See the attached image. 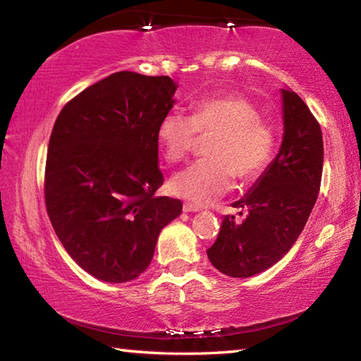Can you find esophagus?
<instances>
[{"label":"esophagus","mask_w":361,"mask_h":361,"mask_svg":"<svg viewBox=\"0 0 361 361\" xmlns=\"http://www.w3.org/2000/svg\"><path fill=\"white\" fill-rule=\"evenodd\" d=\"M183 212H185V213L199 212V207L197 205H192V204H185V205H183Z\"/></svg>","instance_id":"obj_1"}]
</instances>
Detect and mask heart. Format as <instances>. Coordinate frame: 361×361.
Returning a JSON list of instances; mask_svg holds the SVG:
<instances>
[{"label":"heart","mask_w":361,"mask_h":361,"mask_svg":"<svg viewBox=\"0 0 361 361\" xmlns=\"http://www.w3.org/2000/svg\"><path fill=\"white\" fill-rule=\"evenodd\" d=\"M199 133H216L207 156L176 173L173 194L195 205L210 204L234 186L258 180L276 149V130L261 119L255 103L239 94L207 97L194 103L192 116L170 109L157 126V142L169 162L192 151Z\"/></svg>","instance_id":"b5f03b06"}]
</instances>
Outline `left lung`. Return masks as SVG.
Instances as JSON below:
<instances>
[{
  "label": "left lung",
  "mask_w": 361,
  "mask_h": 361,
  "mask_svg": "<svg viewBox=\"0 0 361 361\" xmlns=\"http://www.w3.org/2000/svg\"><path fill=\"white\" fill-rule=\"evenodd\" d=\"M283 138L277 156L250 191L232 204L247 210L242 223L223 218L207 250L224 276L247 279L272 267L295 245L320 191L323 138L320 124L301 97L282 89ZM242 215V212H240Z\"/></svg>",
  "instance_id": "left-lung-1"
}]
</instances>
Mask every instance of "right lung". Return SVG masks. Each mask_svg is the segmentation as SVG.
<instances>
[{"label":"right lung","instance_id":"add662e5","mask_svg":"<svg viewBox=\"0 0 361 361\" xmlns=\"http://www.w3.org/2000/svg\"><path fill=\"white\" fill-rule=\"evenodd\" d=\"M169 76L118 71L70 100L49 140L44 195L52 228L85 272L124 283L146 271L180 216L162 186L157 126L175 105Z\"/></svg>","mask_w":361,"mask_h":361}]
</instances>
